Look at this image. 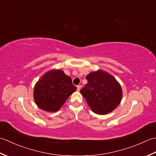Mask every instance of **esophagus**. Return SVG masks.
Returning a JSON list of instances; mask_svg holds the SVG:
<instances>
[{
    "label": "esophagus",
    "instance_id": "obj_1",
    "mask_svg": "<svg viewBox=\"0 0 156 156\" xmlns=\"http://www.w3.org/2000/svg\"><path fill=\"white\" fill-rule=\"evenodd\" d=\"M81 85H77V91H79V90H81Z\"/></svg>",
    "mask_w": 156,
    "mask_h": 156
}]
</instances>
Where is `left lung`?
Listing matches in <instances>:
<instances>
[{"instance_id": "obj_1", "label": "left lung", "mask_w": 156, "mask_h": 156, "mask_svg": "<svg viewBox=\"0 0 156 156\" xmlns=\"http://www.w3.org/2000/svg\"><path fill=\"white\" fill-rule=\"evenodd\" d=\"M87 83L80 90L92 111L106 114L113 111L122 100L120 84L112 75L98 71L86 76Z\"/></svg>"}]
</instances>
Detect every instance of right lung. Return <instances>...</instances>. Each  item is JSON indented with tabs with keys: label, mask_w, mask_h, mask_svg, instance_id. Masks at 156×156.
<instances>
[{
	"label": "right lung",
	"mask_w": 156,
	"mask_h": 156,
	"mask_svg": "<svg viewBox=\"0 0 156 156\" xmlns=\"http://www.w3.org/2000/svg\"><path fill=\"white\" fill-rule=\"evenodd\" d=\"M77 90L71 78L61 70H52L44 74L34 87V100L38 107L47 112L58 111Z\"/></svg>",
	"instance_id": "obj_1"
}]
</instances>
